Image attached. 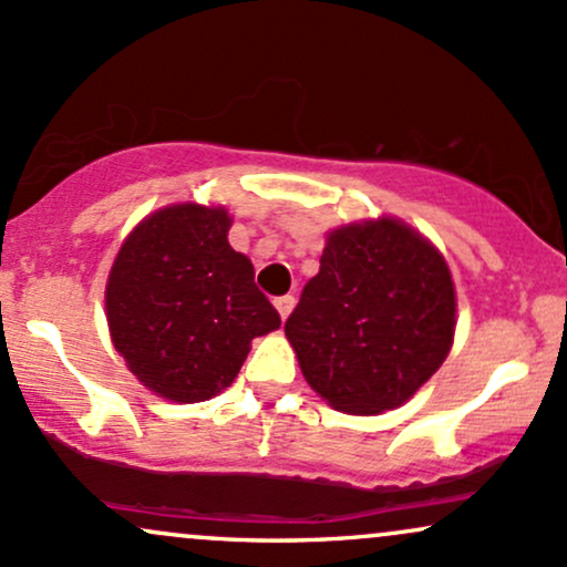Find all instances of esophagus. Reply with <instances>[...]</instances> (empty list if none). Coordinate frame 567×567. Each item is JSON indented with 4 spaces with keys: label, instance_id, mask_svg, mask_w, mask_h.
I'll use <instances>...</instances> for the list:
<instances>
[{
    "label": "esophagus",
    "instance_id": "1",
    "mask_svg": "<svg viewBox=\"0 0 567 567\" xmlns=\"http://www.w3.org/2000/svg\"><path fill=\"white\" fill-rule=\"evenodd\" d=\"M275 306H277L279 317H282V320H288L292 306H296V298H292V296H279V298H275Z\"/></svg>",
    "mask_w": 567,
    "mask_h": 567
}]
</instances>
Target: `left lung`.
Returning a JSON list of instances; mask_svg holds the SVG:
<instances>
[{
  "label": "left lung",
  "instance_id": "1",
  "mask_svg": "<svg viewBox=\"0 0 567 567\" xmlns=\"http://www.w3.org/2000/svg\"><path fill=\"white\" fill-rule=\"evenodd\" d=\"M455 290L445 258L396 218L328 234L285 336L303 379L351 415L400 408L453 347Z\"/></svg>",
  "mask_w": 567,
  "mask_h": 567
}]
</instances>
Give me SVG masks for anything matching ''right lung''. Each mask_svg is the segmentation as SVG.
Listing matches in <instances>:
<instances>
[{
  "instance_id": "1",
  "label": "right lung",
  "mask_w": 567,
  "mask_h": 567,
  "mask_svg": "<svg viewBox=\"0 0 567 567\" xmlns=\"http://www.w3.org/2000/svg\"><path fill=\"white\" fill-rule=\"evenodd\" d=\"M229 226L224 207H162L114 258L106 285L114 349L165 400L205 402L224 392L252 338L279 328L250 258L226 239Z\"/></svg>"
}]
</instances>
